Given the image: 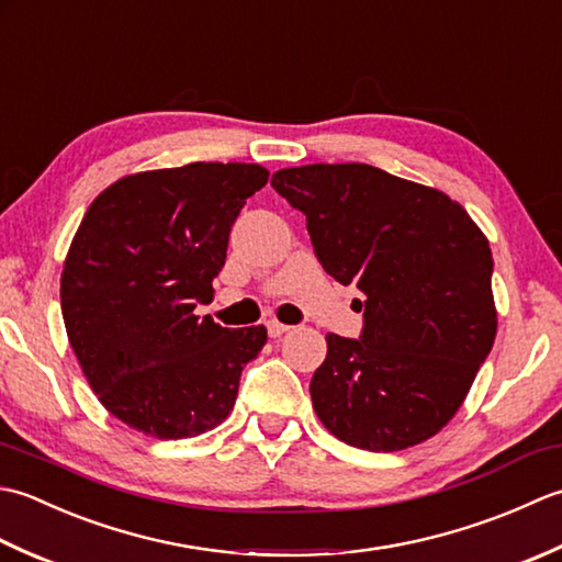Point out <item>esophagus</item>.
I'll list each match as a JSON object with an SVG mask.
<instances>
[{
    "label": "esophagus",
    "instance_id": "obj_1",
    "mask_svg": "<svg viewBox=\"0 0 562 562\" xmlns=\"http://www.w3.org/2000/svg\"><path fill=\"white\" fill-rule=\"evenodd\" d=\"M267 329H269V337H281V335H285V331H289L291 327L289 325H283V323H279V319H269L267 323Z\"/></svg>",
    "mask_w": 562,
    "mask_h": 562
}]
</instances>
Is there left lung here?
Segmentation results:
<instances>
[{
	"label": "left lung",
	"instance_id": "obj_1",
	"mask_svg": "<svg viewBox=\"0 0 562 562\" xmlns=\"http://www.w3.org/2000/svg\"><path fill=\"white\" fill-rule=\"evenodd\" d=\"M271 187L305 215L329 277L366 295L361 337H325L311 381L319 422L375 453L427 441L495 345L487 237L443 191L371 165L289 167Z\"/></svg>",
	"mask_w": 562,
	"mask_h": 562
}]
</instances>
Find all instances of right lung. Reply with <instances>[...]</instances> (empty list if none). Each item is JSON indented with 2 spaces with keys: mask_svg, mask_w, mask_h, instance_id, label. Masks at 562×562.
<instances>
[{
  "mask_svg": "<svg viewBox=\"0 0 562 562\" xmlns=\"http://www.w3.org/2000/svg\"><path fill=\"white\" fill-rule=\"evenodd\" d=\"M269 171L191 162L119 179L89 205L60 277L63 319L91 391L155 439L199 437L235 405L267 327L193 315L213 301L235 217Z\"/></svg>",
  "mask_w": 562,
  "mask_h": 562,
  "instance_id": "obj_1",
  "label": "right lung"
}]
</instances>
